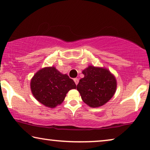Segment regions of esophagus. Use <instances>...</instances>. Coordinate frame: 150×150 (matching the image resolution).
<instances>
[{
    "mask_svg": "<svg viewBox=\"0 0 150 150\" xmlns=\"http://www.w3.org/2000/svg\"><path fill=\"white\" fill-rule=\"evenodd\" d=\"M74 81L75 84L77 85L78 84V82H79V79H78V78H74Z\"/></svg>",
    "mask_w": 150,
    "mask_h": 150,
    "instance_id": "34e87169",
    "label": "esophagus"
}]
</instances>
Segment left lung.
Returning a JSON list of instances; mask_svg holds the SVG:
<instances>
[{"label":"left lung","instance_id":"obj_1","mask_svg":"<svg viewBox=\"0 0 150 150\" xmlns=\"http://www.w3.org/2000/svg\"><path fill=\"white\" fill-rule=\"evenodd\" d=\"M82 74L84 77L80 80L77 90L87 105L100 107L113 96L117 88L116 78L107 69L89 66Z\"/></svg>","mask_w":150,"mask_h":150}]
</instances>
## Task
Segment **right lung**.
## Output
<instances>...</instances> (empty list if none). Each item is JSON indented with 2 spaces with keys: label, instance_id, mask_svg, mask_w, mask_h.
I'll return each mask as SVG.
<instances>
[{
  "label": "right lung",
  "instance_id": "1",
  "mask_svg": "<svg viewBox=\"0 0 150 150\" xmlns=\"http://www.w3.org/2000/svg\"><path fill=\"white\" fill-rule=\"evenodd\" d=\"M76 88L74 80L59 72L54 66L41 69L31 80L32 94L45 107L54 108L62 104L66 94Z\"/></svg>",
  "mask_w": 150,
  "mask_h": 150
}]
</instances>
